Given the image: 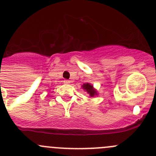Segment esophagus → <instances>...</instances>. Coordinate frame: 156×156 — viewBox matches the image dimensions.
Returning a JSON list of instances; mask_svg holds the SVG:
<instances>
[{
	"label": "esophagus",
	"instance_id": "34e87169",
	"mask_svg": "<svg viewBox=\"0 0 156 156\" xmlns=\"http://www.w3.org/2000/svg\"><path fill=\"white\" fill-rule=\"evenodd\" d=\"M64 83H65V84H70L71 81H70V80H65Z\"/></svg>",
	"mask_w": 156,
	"mask_h": 156
}]
</instances>
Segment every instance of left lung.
Instances as JSON below:
<instances>
[{"label":"left lung","instance_id":"obj_1","mask_svg":"<svg viewBox=\"0 0 156 156\" xmlns=\"http://www.w3.org/2000/svg\"><path fill=\"white\" fill-rule=\"evenodd\" d=\"M81 87L83 88V90H85L87 94H89V96L91 97V98H94V96H97L98 95V90L94 87V86L92 85L90 83H84L81 85Z\"/></svg>","mask_w":156,"mask_h":156}]
</instances>
